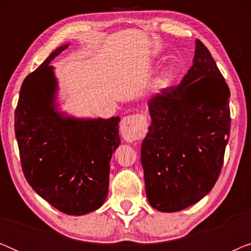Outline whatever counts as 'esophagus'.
Segmentation results:
<instances>
[{
  "instance_id": "obj_1",
  "label": "esophagus",
  "mask_w": 251,
  "mask_h": 251,
  "mask_svg": "<svg viewBox=\"0 0 251 251\" xmlns=\"http://www.w3.org/2000/svg\"><path fill=\"white\" fill-rule=\"evenodd\" d=\"M120 131L126 142H136L145 136L147 131V120L143 114L125 116L120 126Z\"/></svg>"
}]
</instances>
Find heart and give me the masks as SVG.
Returning a JSON list of instances; mask_svg holds the SVG:
<instances>
[{"label":"heart","mask_w":251,"mask_h":251,"mask_svg":"<svg viewBox=\"0 0 251 251\" xmlns=\"http://www.w3.org/2000/svg\"><path fill=\"white\" fill-rule=\"evenodd\" d=\"M175 76V71L173 68H168V70L164 72L163 77H162V82L163 83H169L170 81H173V78Z\"/></svg>","instance_id":"1"}]
</instances>
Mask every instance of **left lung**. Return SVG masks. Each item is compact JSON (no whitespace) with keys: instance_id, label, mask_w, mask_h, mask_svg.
<instances>
[{"instance_id":"8db88e82","label":"left lung","mask_w":251,"mask_h":251,"mask_svg":"<svg viewBox=\"0 0 251 251\" xmlns=\"http://www.w3.org/2000/svg\"><path fill=\"white\" fill-rule=\"evenodd\" d=\"M195 44L193 66L180 83L149 101L152 125L142 164L150 204L163 212L183 210L211 191L229 137L227 83L204 44Z\"/></svg>"}]
</instances>
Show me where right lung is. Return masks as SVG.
Here are the masks:
<instances>
[{
	"instance_id": "obj_1",
	"label": "right lung",
	"mask_w": 251,
	"mask_h": 251,
	"mask_svg": "<svg viewBox=\"0 0 251 251\" xmlns=\"http://www.w3.org/2000/svg\"><path fill=\"white\" fill-rule=\"evenodd\" d=\"M67 47L57 48L24 80L15 132L33 190L64 214L81 216L98 209L107 197L120 118L81 120L57 111V80L49 64Z\"/></svg>"
}]
</instances>
